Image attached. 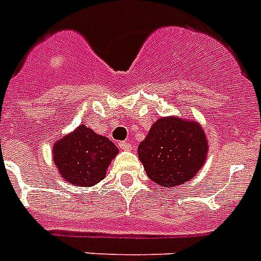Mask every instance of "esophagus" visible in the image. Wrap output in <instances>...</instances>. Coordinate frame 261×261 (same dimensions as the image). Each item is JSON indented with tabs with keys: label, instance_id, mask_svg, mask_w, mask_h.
Masks as SVG:
<instances>
[{
	"label": "esophagus",
	"instance_id": "esophagus-1",
	"mask_svg": "<svg viewBox=\"0 0 261 261\" xmlns=\"http://www.w3.org/2000/svg\"><path fill=\"white\" fill-rule=\"evenodd\" d=\"M119 147L122 150H124V151H130V150L133 149V147H131L130 142H120Z\"/></svg>",
	"mask_w": 261,
	"mask_h": 261
}]
</instances>
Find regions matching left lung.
<instances>
[{
    "label": "left lung",
    "instance_id": "8db88e82",
    "mask_svg": "<svg viewBox=\"0 0 261 261\" xmlns=\"http://www.w3.org/2000/svg\"><path fill=\"white\" fill-rule=\"evenodd\" d=\"M207 154V141L196 120L165 116L152 124L138 147L146 174L162 188L184 185L198 174Z\"/></svg>",
    "mask_w": 261,
    "mask_h": 261
}]
</instances>
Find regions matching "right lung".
Returning <instances> with one entry per match:
<instances>
[{"instance_id": "right-lung-1", "label": "right lung", "mask_w": 261, "mask_h": 261, "mask_svg": "<svg viewBox=\"0 0 261 261\" xmlns=\"http://www.w3.org/2000/svg\"><path fill=\"white\" fill-rule=\"evenodd\" d=\"M119 152L109 138L94 133L86 124L55 142L54 162L60 177L76 186L96 185L106 177L111 161Z\"/></svg>"}]
</instances>
